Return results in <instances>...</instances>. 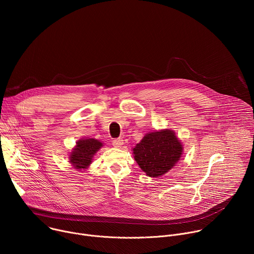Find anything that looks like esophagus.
<instances>
[{
  "label": "esophagus",
  "instance_id": "1",
  "mask_svg": "<svg viewBox=\"0 0 254 254\" xmlns=\"http://www.w3.org/2000/svg\"><path fill=\"white\" fill-rule=\"evenodd\" d=\"M124 143V139L123 138H116L113 140V146L115 148H121Z\"/></svg>",
  "mask_w": 254,
  "mask_h": 254
}]
</instances>
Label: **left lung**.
Masks as SVG:
<instances>
[{"mask_svg":"<svg viewBox=\"0 0 254 254\" xmlns=\"http://www.w3.org/2000/svg\"><path fill=\"white\" fill-rule=\"evenodd\" d=\"M182 153V143L171 129L147 133L132 149L134 160L141 171L155 178L169 172Z\"/></svg>","mask_w":254,"mask_h":254,"instance_id":"left-lung-1","label":"left lung"}]
</instances>
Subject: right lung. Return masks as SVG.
Wrapping results in <instances>:
<instances>
[{
    "instance_id": "right-lung-1",
    "label": "right lung",
    "mask_w": 254,
    "mask_h": 254,
    "mask_svg": "<svg viewBox=\"0 0 254 254\" xmlns=\"http://www.w3.org/2000/svg\"><path fill=\"white\" fill-rule=\"evenodd\" d=\"M103 146L95 138H81L69 156V162L77 170H85L92 162L95 153Z\"/></svg>"
}]
</instances>
